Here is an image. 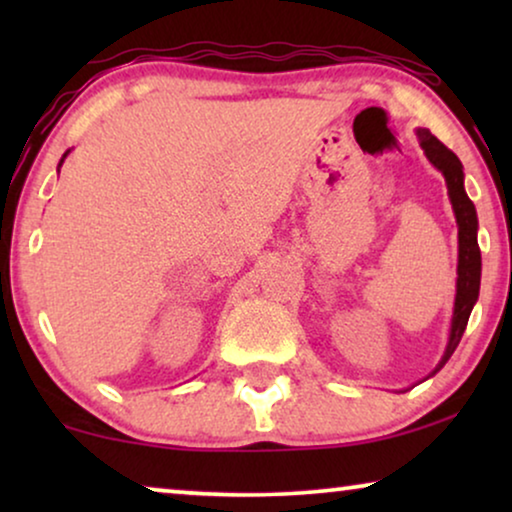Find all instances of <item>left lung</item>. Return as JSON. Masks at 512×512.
Masks as SVG:
<instances>
[{"label":"left lung","mask_w":512,"mask_h":512,"mask_svg":"<svg viewBox=\"0 0 512 512\" xmlns=\"http://www.w3.org/2000/svg\"><path fill=\"white\" fill-rule=\"evenodd\" d=\"M419 146L424 149V156L429 163L445 177L447 195H450L454 219H457L459 228V261H457V296H454V310H452V324H450V338H447V347L443 352V359L438 366L431 370L433 377L440 368L450 361V356L457 349L461 335L466 331L468 317H471L473 305L478 303L480 296V275H482V258L478 247V212L471 198L466 195L464 188V165L454 153L447 149L443 142H438L429 130L417 128ZM426 377V380H429Z\"/></svg>","instance_id":"left-lung-1"}]
</instances>
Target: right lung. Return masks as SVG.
<instances>
[{"mask_svg":"<svg viewBox=\"0 0 512 512\" xmlns=\"http://www.w3.org/2000/svg\"><path fill=\"white\" fill-rule=\"evenodd\" d=\"M67 153H69V151H65V156H62V160H60V165H62V163H65V158H67ZM60 165H58V172H60Z\"/></svg>","mask_w":512,"mask_h":512,"instance_id":"add662e5","label":"right lung"}]
</instances>
